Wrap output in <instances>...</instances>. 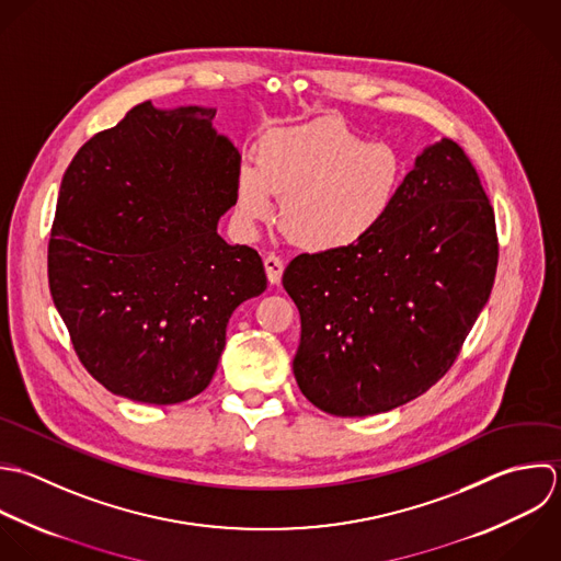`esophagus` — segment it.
<instances>
[{
	"instance_id": "34e87169",
	"label": "esophagus",
	"mask_w": 561,
	"mask_h": 561,
	"mask_svg": "<svg viewBox=\"0 0 561 561\" xmlns=\"http://www.w3.org/2000/svg\"><path fill=\"white\" fill-rule=\"evenodd\" d=\"M264 268H266V277H268L271 284H279L282 282L284 262L277 255H266L264 257Z\"/></svg>"
}]
</instances>
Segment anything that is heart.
Returning <instances> with one entry per match:
<instances>
[{
    "label": "heart",
    "mask_w": 561,
    "mask_h": 561,
    "mask_svg": "<svg viewBox=\"0 0 561 561\" xmlns=\"http://www.w3.org/2000/svg\"><path fill=\"white\" fill-rule=\"evenodd\" d=\"M404 181L400 152L365 141L336 117L271 130L257 163L236 172V220L244 233L275 214L310 253H343L367 242L389 218Z\"/></svg>",
    "instance_id": "1"
}]
</instances>
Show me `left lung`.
<instances>
[{
    "label": "left lung",
    "mask_w": 561,
    "mask_h": 561,
    "mask_svg": "<svg viewBox=\"0 0 561 561\" xmlns=\"http://www.w3.org/2000/svg\"><path fill=\"white\" fill-rule=\"evenodd\" d=\"M496 222L453 139L417 154L385 225L343 253H301L282 284L301 317L293 360L301 393L336 417L398 409L459 356L490 299Z\"/></svg>",
    "instance_id": "obj_1"
}]
</instances>
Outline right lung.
Returning <instances> with one entry per match:
<instances>
[{
    "instance_id": "right-lung-1",
    "label": "right lung",
    "mask_w": 561,
    "mask_h": 561,
    "mask_svg": "<svg viewBox=\"0 0 561 561\" xmlns=\"http://www.w3.org/2000/svg\"><path fill=\"white\" fill-rule=\"evenodd\" d=\"M211 106H133L62 174L47 249L54 306L111 393L179 404L211 382L233 310L266 290L255 249L216 227L238 148Z\"/></svg>"
}]
</instances>
